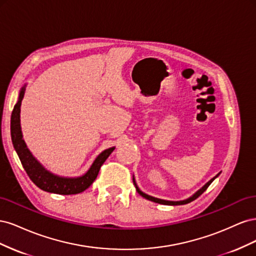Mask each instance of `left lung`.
<instances>
[{"mask_svg":"<svg viewBox=\"0 0 256 256\" xmlns=\"http://www.w3.org/2000/svg\"><path fill=\"white\" fill-rule=\"evenodd\" d=\"M221 173V172H220ZM220 173H218L216 174L214 178H212L210 180H209L208 182H206L202 188H200V190H198L194 194L193 196H191L190 198H186V200H161V198H154V196H148V194H146V193H144V192H142L141 190H140V188L138 187V184H136V180H134V184L136 186V191H138V193L140 196H142L143 198H145L146 200H152V202H154V203H158V204H164V205H173V206H175V205H184V204H188V203H190V202H192V200H194L196 198H198L200 194H202V193L204 192V191H206V189L209 187V184H210L216 177H218L219 175H220Z\"/></svg>","mask_w":256,"mask_h":256,"instance_id":"left-lung-1","label":"left lung"}]
</instances>
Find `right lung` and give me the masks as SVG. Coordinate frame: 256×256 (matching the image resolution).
Masks as SVG:
<instances>
[{
  "instance_id": "right-lung-1",
  "label": "right lung",
  "mask_w": 256,
  "mask_h": 256,
  "mask_svg": "<svg viewBox=\"0 0 256 256\" xmlns=\"http://www.w3.org/2000/svg\"><path fill=\"white\" fill-rule=\"evenodd\" d=\"M26 86V84L23 85L20 88L18 102L14 106L10 118V134L12 145L14 150H16L17 154L19 156L23 168H24L26 172L30 178V180H32L38 188H40L44 191L63 196L78 194V193L83 192L94 182L99 173L100 166L104 164V162L112 154V152L115 150V147H110V148L104 150L102 152H100L97 158L94 160V162L92 164L90 168L88 170V172L83 174L82 176L64 177L56 175L48 171V170L33 156L32 152L28 148L24 140H23L20 124V108L23 96H24Z\"/></svg>"
}]
</instances>
